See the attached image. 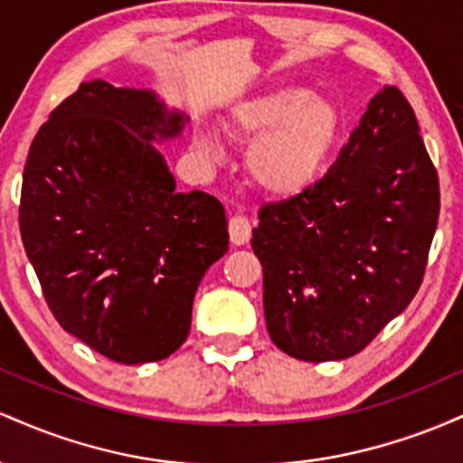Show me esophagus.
<instances>
[{
	"mask_svg": "<svg viewBox=\"0 0 463 463\" xmlns=\"http://www.w3.org/2000/svg\"><path fill=\"white\" fill-rule=\"evenodd\" d=\"M228 232H231V241L235 246H243L252 235V224H250L246 215H232L231 222H228Z\"/></svg>",
	"mask_w": 463,
	"mask_h": 463,
	"instance_id": "obj_1",
	"label": "esophagus"
}]
</instances>
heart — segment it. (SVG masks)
Listing matches in <instances>:
<instances>
[{
	"label": "heart",
	"instance_id": "b5f03b06",
	"mask_svg": "<svg viewBox=\"0 0 463 463\" xmlns=\"http://www.w3.org/2000/svg\"><path fill=\"white\" fill-rule=\"evenodd\" d=\"M232 130L254 139L246 154V172L259 189L289 195L316 178L337 139L339 113L331 102L311 98L307 89L287 87L241 104ZM204 150L213 141L202 139Z\"/></svg>",
	"mask_w": 463,
	"mask_h": 463
}]
</instances>
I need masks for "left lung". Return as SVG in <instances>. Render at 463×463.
I'll list each match as a JSON object with an SVG mask.
<instances>
[{"label": "left lung", "instance_id": "8db88e82", "mask_svg": "<svg viewBox=\"0 0 463 463\" xmlns=\"http://www.w3.org/2000/svg\"><path fill=\"white\" fill-rule=\"evenodd\" d=\"M438 215L416 113L385 87L320 180L259 209L250 243L272 342L316 364L361 353L418 294Z\"/></svg>", "mask_w": 463, "mask_h": 463}]
</instances>
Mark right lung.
<instances>
[{"label":"right lung","mask_w":463,"mask_h":463,"mask_svg":"<svg viewBox=\"0 0 463 463\" xmlns=\"http://www.w3.org/2000/svg\"><path fill=\"white\" fill-rule=\"evenodd\" d=\"M150 91L82 82L36 132L19 231L54 317L117 364L183 346L202 276L228 250L224 206L180 194L154 137H174Z\"/></svg>","instance_id":"obj_1"}]
</instances>
